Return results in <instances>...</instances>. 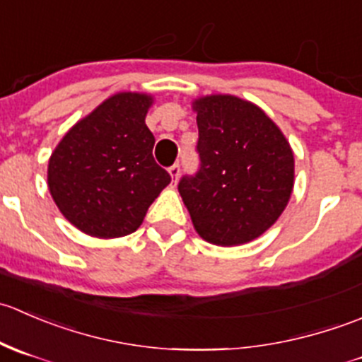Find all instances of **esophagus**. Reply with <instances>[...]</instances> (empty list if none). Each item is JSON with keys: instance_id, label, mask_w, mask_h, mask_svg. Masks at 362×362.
Here are the masks:
<instances>
[{"instance_id": "esophagus-1", "label": "esophagus", "mask_w": 362, "mask_h": 362, "mask_svg": "<svg viewBox=\"0 0 362 362\" xmlns=\"http://www.w3.org/2000/svg\"><path fill=\"white\" fill-rule=\"evenodd\" d=\"M170 175H171V178H173V182H177L178 180V175H180V164H173V166L170 168Z\"/></svg>"}]
</instances>
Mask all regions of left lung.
Listing matches in <instances>:
<instances>
[{
    "label": "left lung",
    "mask_w": 362,
    "mask_h": 362,
    "mask_svg": "<svg viewBox=\"0 0 362 362\" xmlns=\"http://www.w3.org/2000/svg\"><path fill=\"white\" fill-rule=\"evenodd\" d=\"M198 113L199 170L178 184L198 235L235 247L259 238L286 210L294 154L280 127L257 105L231 94L192 103Z\"/></svg>",
    "instance_id": "1"
}]
</instances>
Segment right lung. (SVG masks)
I'll use <instances>...</instances> for the list:
<instances>
[{
	"instance_id": "add662e5",
	"label": "right lung",
	"mask_w": 362,
	"mask_h": 362,
	"mask_svg": "<svg viewBox=\"0 0 362 362\" xmlns=\"http://www.w3.org/2000/svg\"><path fill=\"white\" fill-rule=\"evenodd\" d=\"M154 98L117 93L68 131L52 152L47 182L61 214L82 233L119 238L136 231L171 182L152 156L145 124Z\"/></svg>"
}]
</instances>
